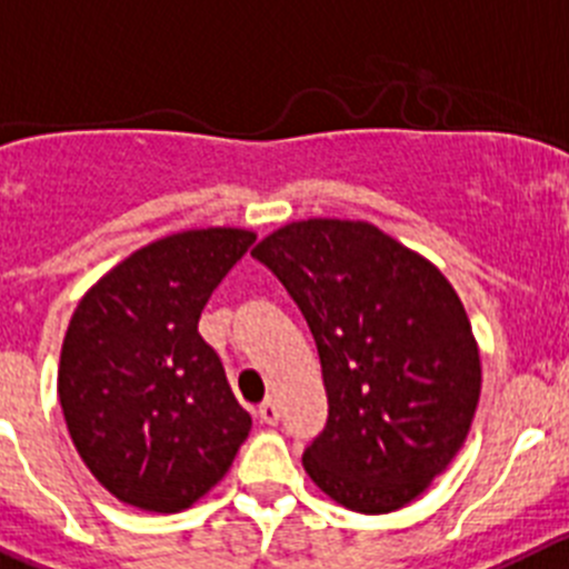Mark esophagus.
<instances>
[{
  "label": "esophagus",
  "mask_w": 569,
  "mask_h": 569,
  "mask_svg": "<svg viewBox=\"0 0 569 569\" xmlns=\"http://www.w3.org/2000/svg\"><path fill=\"white\" fill-rule=\"evenodd\" d=\"M279 402H273V399H268V402L259 405V421H264V425H279Z\"/></svg>",
  "instance_id": "34e87169"
}]
</instances>
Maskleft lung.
Here are the masks:
<instances>
[{
  "instance_id": "left-lung-1",
  "label": "left lung",
  "mask_w": 569,
  "mask_h": 569,
  "mask_svg": "<svg viewBox=\"0 0 569 569\" xmlns=\"http://www.w3.org/2000/svg\"><path fill=\"white\" fill-rule=\"evenodd\" d=\"M251 253L299 305L321 357L329 419L305 450L307 475L349 511L408 506L458 456L480 399L456 288L362 220H299Z\"/></svg>"
}]
</instances>
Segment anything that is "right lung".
I'll list each match as a JSON object with an SVG mask.
<instances>
[{
	"mask_svg": "<svg viewBox=\"0 0 569 569\" xmlns=\"http://www.w3.org/2000/svg\"><path fill=\"white\" fill-rule=\"evenodd\" d=\"M257 240L189 229L139 248L80 299L58 366L74 450L117 500L178 513L229 472L251 430L198 318Z\"/></svg>",
	"mask_w": 569,
	"mask_h": 569,
	"instance_id": "add662e5",
	"label": "right lung"
}]
</instances>
